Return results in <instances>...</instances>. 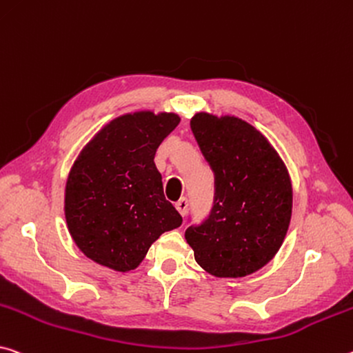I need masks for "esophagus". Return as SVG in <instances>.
Wrapping results in <instances>:
<instances>
[{"label":"esophagus","instance_id":"34e87169","mask_svg":"<svg viewBox=\"0 0 353 353\" xmlns=\"http://www.w3.org/2000/svg\"><path fill=\"white\" fill-rule=\"evenodd\" d=\"M176 209L179 210V214L182 216L187 215V210H188V199L187 198H181L176 203Z\"/></svg>","mask_w":353,"mask_h":353}]
</instances>
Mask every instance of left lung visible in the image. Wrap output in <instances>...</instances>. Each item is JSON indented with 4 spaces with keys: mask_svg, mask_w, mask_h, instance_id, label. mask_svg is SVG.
<instances>
[{
    "mask_svg": "<svg viewBox=\"0 0 353 353\" xmlns=\"http://www.w3.org/2000/svg\"><path fill=\"white\" fill-rule=\"evenodd\" d=\"M190 127L215 176L210 215L185 231L194 259L218 278H242L278 253L292 215V183L268 139L236 116L196 113Z\"/></svg>",
    "mask_w": 353,
    "mask_h": 353,
    "instance_id": "obj_1",
    "label": "left lung"
}]
</instances>
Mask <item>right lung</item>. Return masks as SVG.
<instances>
[{"instance_id": "1", "label": "right lung", "mask_w": 353, "mask_h": 353, "mask_svg": "<svg viewBox=\"0 0 353 353\" xmlns=\"http://www.w3.org/2000/svg\"><path fill=\"white\" fill-rule=\"evenodd\" d=\"M179 122L174 113L137 111L116 117L83 148L67 177L64 212L72 239L89 259L133 270L161 234L182 225L154 163Z\"/></svg>"}]
</instances>
